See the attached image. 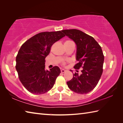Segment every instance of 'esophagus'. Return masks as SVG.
<instances>
[{
  "label": "esophagus",
  "instance_id": "esophagus-1",
  "mask_svg": "<svg viewBox=\"0 0 123 123\" xmlns=\"http://www.w3.org/2000/svg\"><path fill=\"white\" fill-rule=\"evenodd\" d=\"M66 71H67V70H64V69H62V70H61V72L62 73H64V72H66Z\"/></svg>",
  "mask_w": 123,
  "mask_h": 123
}]
</instances>
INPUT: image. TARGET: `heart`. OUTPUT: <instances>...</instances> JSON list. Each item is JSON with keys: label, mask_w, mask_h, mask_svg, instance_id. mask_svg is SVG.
<instances>
[{"label": "heart", "mask_w": 123, "mask_h": 123, "mask_svg": "<svg viewBox=\"0 0 123 123\" xmlns=\"http://www.w3.org/2000/svg\"><path fill=\"white\" fill-rule=\"evenodd\" d=\"M70 41H66V42H70ZM61 64H62V66H65V65L66 64V62L65 61H62V62H61Z\"/></svg>", "instance_id": "heart-1"}]
</instances>
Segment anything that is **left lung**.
Returning <instances> with one entry per match:
<instances>
[{
	"label": "left lung",
	"mask_w": 123,
	"mask_h": 123,
	"mask_svg": "<svg viewBox=\"0 0 123 123\" xmlns=\"http://www.w3.org/2000/svg\"><path fill=\"white\" fill-rule=\"evenodd\" d=\"M62 31L76 44L78 62L74 68H81V74H73V78L67 82V85L77 93H88L96 87L103 74L104 55L101 46L92 36L80 30Z\"/></svg>",
	"instance_id": "obj_1"
}]
</instances>
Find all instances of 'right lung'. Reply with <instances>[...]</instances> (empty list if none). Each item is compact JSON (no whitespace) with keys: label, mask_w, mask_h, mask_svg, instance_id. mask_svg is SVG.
Returning a JSON list of instances; mask_svg holds the SVG:
<instances>
[{"label":"right lung","mask_w":123,"mask_h":123,"mask_svg":"<svg viewBox=\"0 0 123 123\" xmlns=\"http://www.w3.org/2000/svg\"><path fill=\"white\" fill-rule=\"evenodd\" d=\"M65 36L61 31L44 32L33 36L23 44L16 58V69L22 85L30 92L41 95L53 88L61 71L55 66L45 70V57L52 45Z\"/></svg>","instance_id":"add662e5"}]
</instances>
